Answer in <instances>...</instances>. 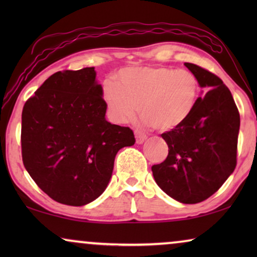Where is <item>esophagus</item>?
I'll use <instances>...</instances> for the list:
<instances>
[{"instance_id": "1", "label": "esophagus", "mask_w": 257, "mask_h": 257, "mask_svg": "<svg viewBox=\"0 0 257 257\" xmlns=\"http://www.w3.org/2000/svg\"><path fill=\"white\" fill-rule=\"evenodd\" d=\"M135 135H136V142H137V144H139V145L140 144H143L147 139L146 135H144V133H142L140 131H136Z\"/></svg>"}]
</instances>
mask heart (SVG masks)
<instances>
[{
    "mask_svg": "<svg viewBox=\"0 0 257 257\" xmlns=\"http://www.w3.org/2000/svg\"><path fill=\"white\" fill-rule=\"evenodd\" d=\"M117 78L103 86L107 114L115 124L132 122L140 111L145 124L170 131L187 120L200 93L196 76L184 69L127 68Z\"/></svg>",
    "mask_w": 257,
    "mask_h": 257,
    "instance_id": "1",
    "label": "heart"
}]
</instances>
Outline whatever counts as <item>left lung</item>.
I'll return each instance as SVG.
<instances>
[{"mask_svg":"<svg viewBox=\"0 0 257 257\" xmlns=\"http://www.w3.org/2000/svg\"><path fill=\"white\" fill-rule=\"evenodd\" d=\"M200 87L192 114L161 137L168 145L164 163L153 165L157 185L181 203H198L213 195L236 166L240 114L230 91L214 73L185 63Z\"/></svg>","mask_w":257,"mask_h":257,"instance_id":"8db88e82","label":"left lung"}]
</instances>
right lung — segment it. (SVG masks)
<instances>
[{
	"label": "right lung",
	"mask_w": 257,
	"mask_h": 257,
	"mask_svg": "<svg viewBox=\"0 0 257 257\" xmlns=\"http://www.w3.org/2000/svg\"><path fill=\"white\" fill-rule=\"evenodd\" d=\"M94 68L49 77L22 111V158L28 173L55 201L92 202L106 189L114 158L135 145L130 127L105 118L103 87Z\"/></svg>",
	"instance_id": "right-lung-1"
}]
</instances>
